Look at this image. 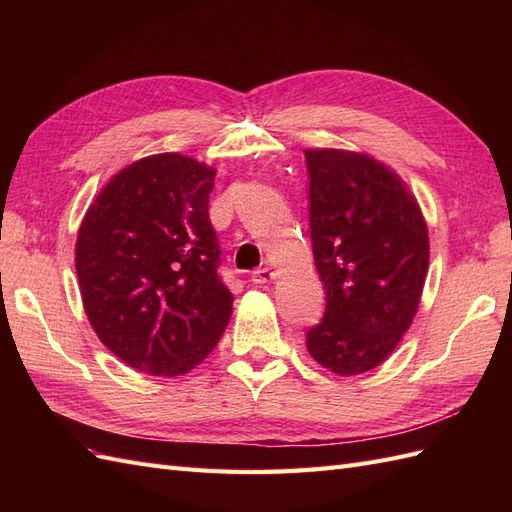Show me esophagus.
Segmentation results:
<instances>
[{"instance_id": "1", "label": "esophagus", "mask_w": 512, "mask_h": 512, "mask_svg": "<svg viewBox=\"0 0 512 512\" xmlns=\"http://www.w3.org/2000/svg\"><path fill=\"white\" fill-rule=\"evenodd\" d=\"M273 280H275V271H273L271 267H260V269H256V271L252 273V282L258 284V286L269 284V282H273Z\"/></svg>"}]
</instances>
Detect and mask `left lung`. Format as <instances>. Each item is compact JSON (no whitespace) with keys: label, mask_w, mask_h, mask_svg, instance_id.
<instances>
[{"label":"left lung","mask_w":512,"mask_h":512,"mask_svg":"<svg viewBox=\"0 0 512 512\" xmlns=\"http://www.w3.org/2000/svg\"><path fill=\"white\" fill-rule=\"evenodd\" d=\"M309 235L327 290L307 350L337 376L389 359L410 329L429 267L427 224L393 168L367 153L305 149Z\"/></svg>","instance_id":"left-lung-1"}]
</instances>
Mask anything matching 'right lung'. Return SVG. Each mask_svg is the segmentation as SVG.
<instances>
[{
	"label": "right lung",
	"instance_id": "right-lung-1",
	"mask_svg": "<svg viewBox=\"0 0 512 512\" xmlns=\"http://www.w3.org/2000/svg\"><path fill=\"white\" fill-rule=\"evenodd\" d=\"M215 168L156 153L108 181L76 237V275L100 342L149 376L203 363L232 314L209 222Z\"/></svg>",
	"mask_w": 512,
	"mask_h": 512
}]
</instances>
